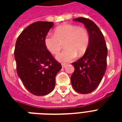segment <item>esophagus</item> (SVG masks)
Returning a JSON list of instances; mask_svg holds the SVG:
<instances>
[{"instance_id": "esophagus-1", "label": "esophagus", "mask_w": 122, "mask_h": 122, "mask_svg": "<svg viewBox=\"0 0 122 122\" xmlns=\"http://www.w3.org/2000/svg\"><path fill=\"white\" fill-rule=\"evenodd\" d=\"M61 66H62L63 68H66V67L67 66V65L66 64H65V63H62V64H61Z\"/></svg>"}]
</instances>
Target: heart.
I'll use <instances>...</instances> for the list:
<instances>
[{
	"label": "heart",
	"mask_w": 122,
	"mask_h": 122,
	"mask_svg": "<svg viewBox=\"0 0 122 122\" xmlns=\"http://www.w3.org/2000/svg\"><path fill=\"white\" fill-rule=\"evenodd\" d=\"M90 41L89 33L86 28L76 25L65 24L54 30V35L47 34L44 44L47 50L56 55L61 51L64 43L65 49L57 56L61 62H69L78 56L85 54Z\"/></svg>",
	"instance_id": "1"
}]
</instances>
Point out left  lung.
Returning <instances> with one entry per match:
<instances>
[{
  "mask_svg": "<svg viewBox=\"0 0 122 122\" xmlns=\"http://www.w3.org/2000/svg\"><path fill=\"white\" fill-rule=\"evenodd\" d=\"M73 20L84 24L89 33L90 41L84 55L71 63L75 70L71 76V82L77 92L88 94L96 89L104 76L108 50L102 32L94 22L85 18Z\"/></svg>",
  "mask_w": 122,
  "mask_h": 122,
  "instance_id": "left-lung-1",
  "label": "left lung"
}]
</instances>
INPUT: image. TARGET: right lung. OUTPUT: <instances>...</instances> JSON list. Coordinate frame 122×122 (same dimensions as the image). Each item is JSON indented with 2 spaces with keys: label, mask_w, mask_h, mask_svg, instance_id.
Here are the masks:
<instances>
[{
  "label": "right lung",
  "mask_w": 122,
  "mask_h": 122,
  "mask_svg": "<svg viewBox=\"0 0 122 122\" xmlns=\"http://www.w3.org/2000/svg\"><path fill=\"white\" fill-rule=\"evenodd\" d=\"M53 25L52 22L33 23L22 31L16 42L17 73L26 89L35 96H45L53 91L56 75L62 68L44 44Z\"/></svg>",
  "instance_id": "1"
}]
</instances>
